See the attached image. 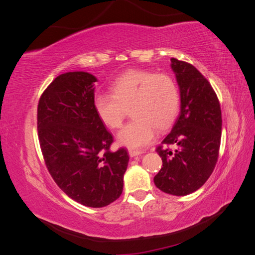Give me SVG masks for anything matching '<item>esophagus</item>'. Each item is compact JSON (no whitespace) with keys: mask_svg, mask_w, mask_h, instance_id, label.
I'll return each mask as SVG.
<instances>
[{"mask_svg":"<svg viewBox=\"0 0 255 255\" xmlns=\"http://www.w3.org/2000/svg\"><path fill=\"white\" fill-rule=\"evenodd\" d=\"M141 153H143V152H142V151H139V150H133V149H129V150H128V154H129L130 157L140 155Z\"/></svg>","mask_w":255,"mask_h":255,"instance_id":"34e87169","label":"esophagus"}]
</instances>
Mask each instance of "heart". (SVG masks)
Wrapping results in <instances>:
<instances>
[{"mask_svg": "<svg viewBox=\"0 0 255 255\" xmlns=\"http://www.w3.org/2000/svg\"><path fill=\"white\" fill-rule=\"evenodd\" d=\"M112 94H98L95 109L112 129L119 128L129 109L134 118L118 134V142L130 149L150 143L156 128L164 130L180 110V92L172 76L148 70H129L112 85Z\"/></svg>", "mask_w": 255, "mask_h": 255, "instance_id": "heart-1", "label": "heart"}]
</instances>
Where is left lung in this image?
I'll use <instances>...</instances> for the list:
<instances>
[{"instance_id": "left-lung-1", "label": "left lung", "mask_w": 255, "mask_h": 255, "mask_svg": "<svg viewBox=\"0 0 255 255\" xmlns=\"http://www.w3.org/2000/svg\"><path fill=\"white\" fill-rule=\"evenodd\" d=\"M171 68L180 87L181 112L156 148L163 167L154 184L166 194L186 196L202 186L217 164L221 110L210 82L194 66L171 58Z\"/></svg>"}]
</instances>
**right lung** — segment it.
<instances>
[{
  "label": "right lung",
  "instance_id": "obj_1",
  "mask_svg": "<svg viewBox=\"0 0 255 255\" xmlns=\"http://www.w3.org/2000/svg\"><path fill=\"white\" fill-rule=\"evenodd\" d=\"M96 82L83 71L58 75L39 99L37 128L58 187L85 206L103 207L121 196L129 157L125 148L110 150L114 138L94 104Z\"/></svg>",
  "mask_w": 255,
  "mask_h": 255
}]
</instances>
